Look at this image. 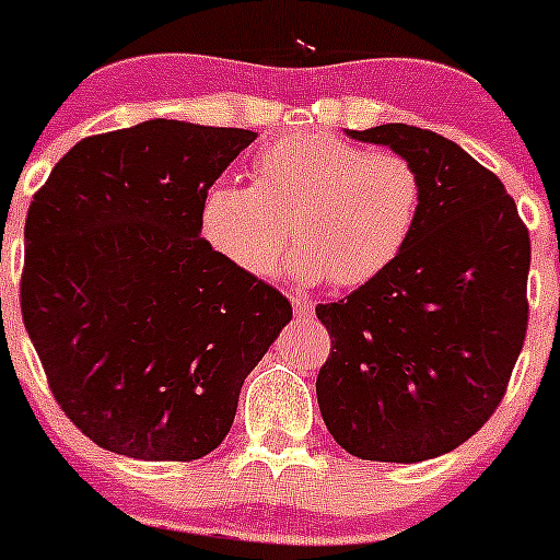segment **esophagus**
<instances>
[{"mask_svg":"<svg viewBox=\"0 0 560 560\" xmlns=\"http://www.w3.org/2000/svg\"><path fill=\"white\" fill-rule=\"evenodd\" d=\"M291 307H294L296 318H313V302H307L305 296H291Z\"/></svg>","mask_w":560,"mask_h":560,"instance_id":"1","label":"esophagus"}]
</instances>
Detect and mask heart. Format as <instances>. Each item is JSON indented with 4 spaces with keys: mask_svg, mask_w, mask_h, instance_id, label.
I'll return each instance as SVG.
<instances>
[{
    "mask_svg": "<svg viewBox=\"0 0 560 560\" xmlns=\"http://www.w3.org/2000/svg\"><path fill=\"white\" fill-rule=\"evenodd\" d=\"M423 184L407 156L365 151L335 135H285L253 159V184L217 178L197 211L203 242L253 277L275 271L291 233L289 269L305 283L329 277L360 289L407 249Z\"/></svg>",
    "mask_w": 560,
    "mask_h": 560,
    "instance_id": "obj_1",
    "label": "heart"
}]
</instances>
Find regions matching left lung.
Listing matches in <instances>:
<instances>
[{
	"instance_id": "8db88e82",
	"label": "left lung",
	"mask_w": 560,
	"mask_h": 560,
	"mask_svg": "<svg viewBox=\"0 0 560 560\" xmlns=\"http://www.w3.org/2000/svg\"><path fill=\"white\" fill-rule=\"evenodd\" d=\"M346 135L407 156L423 203L385 275L316 307L332 338L318 409L351 456L415 465L459 448L503 398L528 329V228L456 142L407 124Z\"/></svg>"
}]
</instances>
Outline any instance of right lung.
I'll return each instance as SVG.
<instances>
[{
	"label": "right lung",
	"instance_id": "add662e5",
	"mask_svg": "<svg viewBox=\"0 0 560 560\" xmlns=\"http://www.w3.org/2000/svg\"><path fill=\"white\" fill-rule=\"evenodd\" d=\"M255 137L156 117L77 142L32 197L24 327L62 412L112 454H211L291 322L197 228L206 186Z\"/></svg>",
	"mask_w": 560,
	"mask_h": 560
}]
</instances>
